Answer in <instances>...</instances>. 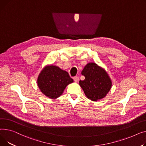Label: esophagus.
Here are the masks:
<instances>
[{
  "label": "esophagus",
  "mask_w": 146,
  "mask_h": 146,
  "mask_svg": "<svg viewBox=\"0 0 146 146\" xmlns=\"http://www.w3.org/2000/svg\"><path fill=\"white\" fill-rule=\"evenodd\" d=\"M74 81L75 82H78V81H79V77L78 76H74Z\"/></svg>",
  "instance_id": "1"
}]
</instances>
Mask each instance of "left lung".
<instances>
[{
  "mask_svg": "<svg viewBox=\"0 0 146 146\" xmlns=\"http://www.w3.org/2000/svg\"><path fill=\"white\" fill-rule=\"evenodd\" d=\"M85 80L79 83L87 97L94 101L103 98L110 91L112 82L107 72L96 63H88L81 72Z\"/></svg>",
  "mask_w": 146,
  "mask_h": 146,
  "instance_id": "obj_1",
  "label": "left lung"
}]
</instances>
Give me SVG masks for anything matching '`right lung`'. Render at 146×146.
<instances>
[{
    "mask_svg": "<svg viewBox=\"0 0 146 146\" xmlns=\"http://www.w3.org/2000/svg\"><path fill=\"white\" fill-rule=\"evenodd\" d=\"M73 82L67 72L54 65L45 66L39 74L37 81L41 92L52 99L61 96L67 85Z\"/></svg>",
    "mask_w": 146,
    "mask_h": 146,
    "instance_id": "obj_1",
    "label": "right lung"
}]
</instances>
